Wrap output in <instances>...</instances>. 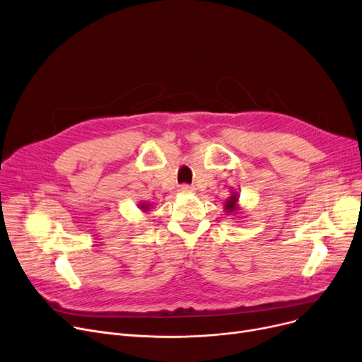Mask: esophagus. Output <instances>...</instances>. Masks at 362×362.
I'll return each instance as SVG.
<instances>
[{
	"label": "esophagus",
	"instance_id": "esophagus-1",
	"mask_svg": "<svg viewBox=\"0 0 362 362\" xmlns=\"http://www.w3.org/2000/svg\"><path fill=\"white\" fill-rule=\"evenodd\" d=\"M180 192H183V194H192V192H195V187L194 186H189V185H182L180 186Z\"/></svg>",
	"mask_w": 362,
	"mask_h": 362
}]
</instances>
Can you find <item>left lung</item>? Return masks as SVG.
<instances>
[{
  "instance_id": "obj_1",
  "label": "left lung",
  "mask_w": 362,
  "mask_h": 362,
  "mask_svg": "<svg viewBox=\"0 0 362 362\" xmlns=\"http://www.w3.org/2000/svg\"><path fill=\"white\" fill-rule=\"evenodd\" d=\"M224 211L227 214H238L240 213V205H239V194L232 191L230 197L224 202Z\"/></svg>"
}]
</instances>
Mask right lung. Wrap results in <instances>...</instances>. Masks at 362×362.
I'll return each mask as SVG.
<instances>
[{"label": "right lung", "mask_w": 362, "mask_h": 362, "mask_svg": "<svg viewBox=\"0 0 362 362\" xmlns=\"http://www.w3.org/2000/svg\"><path fill=\"white\" fill-rule=\"evenodd\" d=\"M138 208H139L141 211L148 213V211H149V208H151V204H148V202H139V204H138Z\"/></svg>", "instance_id": "right-lung-1"}]
</instances>
